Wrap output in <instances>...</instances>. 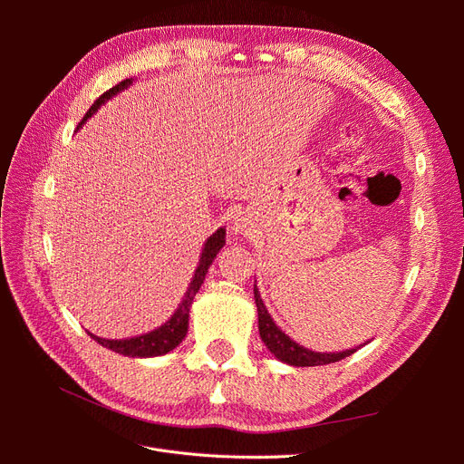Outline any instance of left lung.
Returning <instances> with one entry per match:
<instances>
[{
	"mask_svg": "<svg viewBox=\"0 0 464 464\" xmlns=\"http://www.w3.org/2000/svg\"><path fill=\"white\" fill-rule=\"evenodd\" d=\"M256 294V305H257V317H259V334L265 346L271 350V354L278 358L280 362L290 363V366H298V368H310V366H325V363H333L344 360L346 356L354 354L356 348L343 350V353H314L310 348H304L298 343H294L288 334L280 331V327L273 321V317L266 312V307L259 296L257 286H254Z\"/></svg>",
	"mask_w": 464,
	"mask_h": 464,
	"instance_id": "obj_1",
	"label": "left lung"
}]
</instances>
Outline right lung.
<instances>
[{
	"label": "right lung",
	"instance_id": "1",
	"mask_svg": "<svg viewBox=\"0 0 464 464\" xmlns=\"http://www.w3.org/2000/svg\"><path fill=\"white\" fill-rule=\"evenodd\" d=\"M130 85H131V79H125V81L118 82L116 87H111L110 91H106L89 108L87 116L82 118V121L79 125L85 123L98 108H101L106 101H110L111 96L118 94L123 89H128ZM224 244H227V230H224V228H218L205 242L199 265H198V269H195V275H193L191 285H189V288L186 292V296H184V300H181V304H179L178 310L174 312V315L168 319L162 327L154 329V331H150L147 334H139V336H133V339H121V341H108V339H101V336H94L92 333H89V334L92 336V339L98 344H102L104 348H110V350H114V353L123 354V356H130V358H152V356H162L166 353H170V350H174L181 341L186 339L188 325H189V307L193 304L195 294L199 292V288L203 285L205 275L208 273V266L213 265L217 254L222 249Z\"/></svg>",
	"mask_w": 464,
	"mask_h": 464
}]
</instances>
